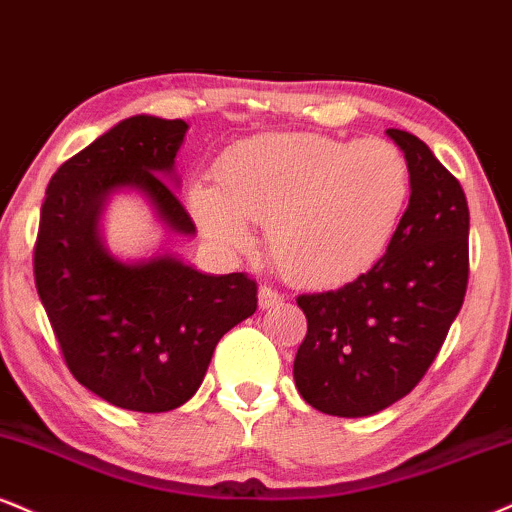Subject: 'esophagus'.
Instances as JSON below:
<instances>
[{
	"label": "esophagus",
	"instance_id": "34e87169",
	"mask_svg": "<svg viewBox=\"0 0 512 512\" xmlns=\"http://www.w3.org/2000/svg\"><path fill=\"white\" fill-rule=\"evenodd\" d=\"M281 300H283V295L276 291V288H272V286H262L260 288V307H262V310H269V307L279 305Z\"/></svg>",
	"mask_w": 512,
	"mask_h": 512
}]
</instances>
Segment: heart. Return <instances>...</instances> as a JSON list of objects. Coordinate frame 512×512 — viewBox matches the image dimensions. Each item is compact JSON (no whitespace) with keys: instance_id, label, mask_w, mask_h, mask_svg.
Here are the masks:
<instances>
[{"instance_id":"b5f03b06","label":"heart","mask_w":512,"mask_h":512,"mask_svg":"<svg viewBox=\"0 0 512 512\" xmlns=\"http://www.w3.org/2000/svg\"><path fill=\"white\" fill-rule=\"evenodd\" d=\"M410 164L384 138L346 143L317 133H267L221 155L217 188L195 186L200 229L248 250V222L267 224L272 260L288 281L341 286L381 262L403 224Z\"/></svg>"}]
</instances>
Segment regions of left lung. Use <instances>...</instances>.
<instances>
[{
  "label": "left lung",
  "instance_id": "1",
  "mask_svg": "<svg viewBox=\"0 0 512 512\" xmlns=\"http://www.w3.org/2000/svg\"><path fill=\"white\" fill-rule=\"evenodd\" d=\"M412 193L389 252L338 291L298 295L307 334L293 379L312 408L367 417L420 384L463 307L470 209L458 178L417 135L389 128Z\"/></svg>",
  "mask_w": 512,
  "mask_h": 512
}]
</instances>
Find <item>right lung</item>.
Returning a JSON list of instances; mask_svg holds the SVG:
<instances>
[{
  "label": "right lung",
  "mask_w": 512,
  "mask_h": 512,
  "mask_svg": "<svg viewBox=\"0 0 512 512\" xmlns=\"http://www.w3.org/2000/svg\"><path fill=\"white\" fill-rule=\"evenodd\" d=\"M188 123L138 114L64 162L47 186L35 240V288L61 355L85 389L123 410L169 412L195 396L219 338L257 310L245 274H202L174 255L121 262L100 217L116 190H140L159 221L195 224L164 178Z\"/></svg>",
  "instance_id": "1"
}]
</instances>
